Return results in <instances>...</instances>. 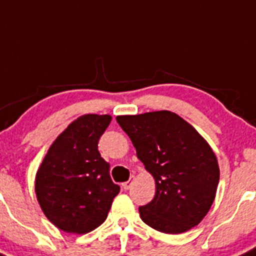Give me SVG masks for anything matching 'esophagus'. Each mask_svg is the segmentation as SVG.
<instances>
[{
	"instance_id": "obj_1",
	"label": "esophagus",
	"mask_w": 256,
	"mask_h": 256,
	"mask_svg": "<svg viewBox=\"0 0 256 256\" xmlns=\"http://www.w3.org/2000/svg\"><path fill=\"white\" fill-rule=\"evenodd\" d=\"M134 180H135V176H131L130 179H128V182H125V183H122V188L125 190H130L131 188V186H132V183H134Z\"/></svg>"
}]
</instances>
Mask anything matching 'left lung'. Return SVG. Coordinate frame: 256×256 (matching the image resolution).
<instances>
[{
  "label": "left lung",
  "mask_w": 256,
  "mask_h": 256,
  "mask_svg": "<svg viewBox=\"0 0 256 256\" xmlns=\"http://www.w3.org/2000/svg\"><path fill=\"white\" fill-rule=\"evenodd\" d=\"M136 155L155 179V196L140 217L164 234L197 226L214 204L220 180L214 152L182 117L170 111L117 116Z\"/></svg>",
  "instance_id": "left-lung-1"
}]
</instances>
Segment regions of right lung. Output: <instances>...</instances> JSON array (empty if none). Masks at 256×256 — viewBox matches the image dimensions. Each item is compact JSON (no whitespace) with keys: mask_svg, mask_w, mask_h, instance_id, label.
<instances>
[{"mask_svg":"<svg viewBox=\"0 0 256 256\" xmlns=\"http://www.w3.org/2000/svg\"><path fill=\"white\" fill-rule=\"evenodd\" d=\"M108 114H83L52 142L36 173L35 192L45 216L66 232L87 234L107 218L120 192L98 152Z\"/></svg>","mask_w":256,"mask_h":256,"instance_id":"right-lung-1","label":"right lung"}]
</instances>
